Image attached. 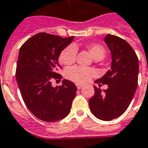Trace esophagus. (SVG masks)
<instances>
[{
  "mask_svg": "<svg viewBox=\"0 0 148 148\" xmlns=\"http://www.w3.org/2000/svg\"><path fill=\"white\" fill-rule=\"evenodd\" d=\"M76 87H77L78 89H80V88H82V86H81V85H76Z\"/></svg>",
  "mask_w": 148,
  "mask_h": 148,
  "instance_id": "esophagus-1",
  "label": "esophagus"
}]
</instances>
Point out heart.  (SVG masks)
I'll use <instances>...</instances> for the list:
<instances>
[{"instance_id":"b5f03b06","label":"heart","mask_w":148,"mask_h":148,"mask_svg":"<svg viewBox=\"0 0 148 148\" xmlns=\"http://www.w3.org/2000/svg\"><path fill=\"white\" fill-rule=\"evenodd\" d=\"M90 55L95 61H100L103 60L106 56V49L105 47L99 43H92L86 47ZM77 47L75 45L68 46L60 53V62L65 66H70L75 62ZM95 75V71L91 68H82L79 66H73L67 69L65 72L66 77L70 81L78 84L86 83L89 81L91 78Z\"/></svg>"}]
</instances>
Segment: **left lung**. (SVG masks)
Here are the masks:
<instances>
[{"label": "left lung", "instance_id": "left-lung-1", "mask_svg": "<svg viewBox=\"0 0 148 148\" xmlns=\"http://www.w3.org/2000/svg\"><path fill=\"white\" fill-rule=\"evenodd\" d=\"M112 53L111 69L95 82L107 84L101 92L94 86L95 94L88 101L92 113L102 121H111L127 110L138 86V58L131 45L119 36L108 34L104 39Z\"/></svg>", "mask_w": 148, "mask_h": 148}]
</instances>
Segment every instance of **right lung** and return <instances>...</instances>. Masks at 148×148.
Masks as SVG:
<instances>
[{"instance_id": "1", "label": "right lung", "mask_w": 148, "mask_h": 148, "mask_svg": "<svg viewBox=\"0 0 148 148\" xmlns=\"http://www.w3.org/2000/svg\"><path fill=\"white\" fill-rule=\"evenodd\" d=\"M74 36H61L39 33L26 41L19 51L16 79L21 96L28 109L37 119L53 122L70 112L77 88L69 80L52 86V80L60 79V53L70 44Z\"/></svg>"}]
</instances>
